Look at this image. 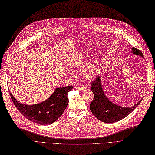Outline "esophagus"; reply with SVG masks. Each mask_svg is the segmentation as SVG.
Masks as SVG:
<instances>
[{
  "mask_svg": "<svg viewBox=\"0 0 155 155\" xmlns=\"http://www.w3.org/2000/svg\"><path fill=\"white\" fill-rule=\"evenodd\" d=\"M76 89H78V90H83L84 88H85V86H84L83 84H81V83H79V84H78V85H76Z\"/></svg>",
  "mask_w": 155,
  "mask_h": 155,
  "instance_id": "34e87169",
  "label": "esophagus"
}]
</instances>
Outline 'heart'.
<instances>
[{
    "instance_id": "heart-1",
    "label": "heart",
    "mask_w": 155,
    "mask_h": 155,
    "mask_svg": "<svg viewBox=\"0 0 155 155\" xmlns=\"http://www.w3.org/2000/svg\"><path fill=\"white\" fill-rule=\"evenodd\" d=\"M98 73H99V68H98V67L92 66L88 67L85 70V75L86 78L88 79H92L97 76Z\"/></svg>"
}]
</instances>
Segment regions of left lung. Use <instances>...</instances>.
Returning <instances> with one entry per match:
<instances>
[{"label": "left lung", "mask_w": 155, "mask_h": 155, "mask_svg": "<svg viewBox=\"0 0 155 155\" xmlns=\"http://www.w3.org/2000/svg\"><path fill=\"white\" fill-rule=\"evenodd\" d=\"M133 53L143 57L140 50L132 48ZM101 77L98 76L91 83V90L94 94V98L91 103L90 109L94 116L105 123H113L118 121L127 116L137 107L142 99L138 104L130 107H122L110 102L104 94L101 83Z\"/></svg>", "instance_id": "1"}]
</instances>
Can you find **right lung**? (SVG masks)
I'll list each match as a JSON object with an SVG mask.
<instances>
[{"mask_svg": "<svg viewBox=\"0 0 155 155\" xmlns=\"http://www.w3.org/2000/svg\"><path fill=\"white\" fill-rule=\"evenodd\" d=\"M73 87L57 88L48 99L39 104L27 105L18 103L9 91L14 105L27 119L40 125L54 123L62 115L68 104V92Z\"/></svg>", "mask_w": 155, "mask_h": 155, "instance_id": "1", "label": "right lung"}]
</instances>
